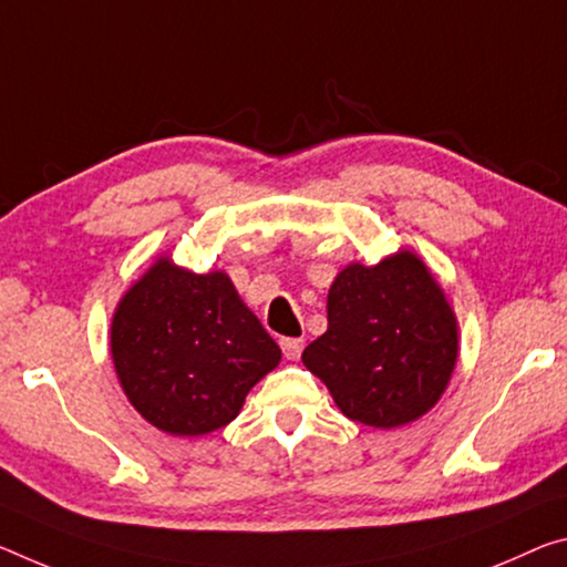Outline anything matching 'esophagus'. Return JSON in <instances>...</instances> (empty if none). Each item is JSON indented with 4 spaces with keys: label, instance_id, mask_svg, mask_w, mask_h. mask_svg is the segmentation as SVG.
<instances>
[{
    "label": "esophagus",
    "instance_id": "34e87169",
    "mask_svg": "<svg viewBox=\"0 0 567 567\" xmlns=\"http://www.w3.org/2000/svg\"><path fill=\"white\" fill-rule=\"evenodd\" d=\"M280 346H282V353L287 361H298V358L302 355L305 343H302V338H282Z\"/></svg>",
    "mask_w": 567,
    "mask_h": 567
}]
</instances>
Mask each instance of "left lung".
Wrapping results in <instances>:
<instances>
[{
  "label": "left lung",
  "mask_w": 567,
  "mask_h": 567,
  "mask_svg": "<svg viewBox=\"0 0 567 567\" xmlns=\"http://www.w3.org/2000/svg\"><path fill=\"white\" fill-rule=\"evenodd\" d=\"M460 355L456 316L413 251L348 265L328 292V330L302 363L348 419L396 429L442 399Z\"/></svg>",
  "instance_id": "obj_1"
}]
</instances>
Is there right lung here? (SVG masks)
Masks as SVG:
<instances>
[{"label": "right lung", "mask_w": 567, "mask_h": 567, "mask_svg": "<svg viewBox=\"0 0 567 567\" xmlns=\"http://www.w3.org/2000/svg\"><path fill=\"white\" fill-rule=\"evenodd\" d=\"M111 353L133 409L174 436L227 426L282 358L227 275L188 272L168 257L123 295Z\"/></svg>", "instance_id": "obj_1"}]
</instances>
